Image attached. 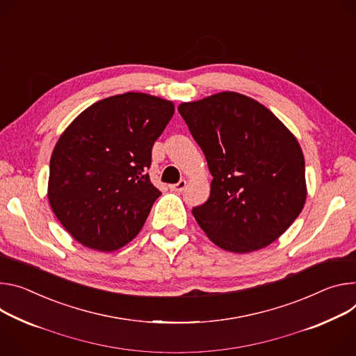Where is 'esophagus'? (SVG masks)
<instances>
[{"instance_id": "obj_1", "label": "esophagus", "mask_w": 356, "mask_h": 356, "mask_svg": "<svg viewBox=\"0 0 356 356\" xmlns=\"http://www.w3.org/2000/svg\"><path fill=\"white\" fill-rule=\"evenodd\" d=\"M186 184H187L186 180H180L176 184H170V190H173V191H183L186 188Z\"/></svg>"}]
</instances>
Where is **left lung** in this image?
Wrapping results in <instances>:
<instances>
[{"label": "left lung", "mask_w": 356, "mask_h": 356, "mask_svg": "<svg viewBox=\"0 0 356 356\" xmlns=\"http://www.w3.org/2000/svg\"><path fill=\"white\" fill-rule=\"evenodd\" d=\"M177 109L213 176L209 200L191 210L206 236L237 254L280 238L307 200L297 138L270 109L237 92L183 102Z\"/></svg>", "instance_id": "left-lung-1"}]
</instances>
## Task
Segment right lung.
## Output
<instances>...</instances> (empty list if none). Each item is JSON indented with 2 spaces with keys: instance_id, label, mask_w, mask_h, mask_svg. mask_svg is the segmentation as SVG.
Wrapping results in <instances>:
<instances>
[{
  "instance_id": "1",
  "label": "right lung",
  "mask_w": 356,
  "mask_h": 356,
  "mask_svg": "<svg viewBox=\"0 0 356 356\" xmlns=\"http://www.w3.org/2000/svg\"><path fill=\"white\" fill-rule=\"evenodd\" d=\"M175 113L159 96L126 92L95 102L59 136L48 200L78 243L115 251L132 241L161 195L146 170L152 147Z\"/></svg>"
}]
</instances>
